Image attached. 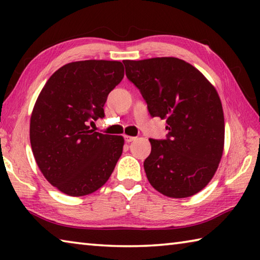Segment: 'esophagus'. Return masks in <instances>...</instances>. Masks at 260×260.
<instances>
[{
  "label": "esophagus",
  "instance_id": "34e87169",
  "mask_svg": "<svg viewBox=\"0 0 260 260\" xmlns=\"http://www.w3.org/2000/svg\"><path fill=\"white\" fill-rule=\"evenodd\" d=\"M124 138H125V141H126L127 143H129V142H132V141H135L136 140L135 136H131V135H125Z\"/></svg>",
  "mask_w": 260,
  "mask_h": 260
}]
</instances>
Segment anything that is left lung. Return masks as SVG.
Here are the masks:
<instances>
[{"instance_id": "left-lung-1", "label": "left lung", "mask_w": 260, "mask_h": 260, "mask_svg": "<svg viewBox=\"0 0 260 260\" xmlns=\"http://www.w3.org/2000/svg\"><path fill=\"white\" fill-rule=\"evenodd\" d=\"M126 76L139 88L152 117L166 119V140L149 139L144 171L162 195L184 199L208 186L225 143L222 104L214 86L177 57L124 60Z\"/></svg>"}]
</instances>
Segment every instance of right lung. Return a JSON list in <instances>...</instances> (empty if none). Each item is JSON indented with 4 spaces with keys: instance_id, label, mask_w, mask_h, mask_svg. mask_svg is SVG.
I'll return each mask as SVG.
<instances>
[{
    "instance_id": "1",
    "label": "right lung",
    "mask_w": 260,
    "mask_h": 260,
    "mask_svg": "<svg viewBox=\"0 0 260 260\" xmlns=\"http://www.w3.org/2000/svg\"><path fill=\"white\" fill-rule=\"evenodd\" d=\"M124 78L118 60H79L52 74L34 104L30 147L43 177L69 196H85L111 177L125 140L89 128L104 117L108 95Z\"/></svg>"
}]
</instances>
